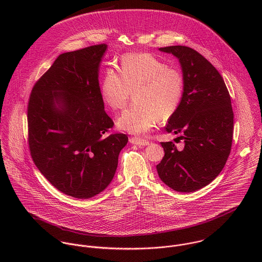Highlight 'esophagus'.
<instances>
[{
    "instance_id": "34e87169",
    "label": "esophagus",
    "mask_w": 262,
    "mask_h": 262,
    "mask_svg": "<svg viewBox=\"0 0 262 262\" xmlns=\"http://www.w3.org/2000/svg\"><path fill=\"white\" fill-rule=\"evenodd\" d=\"M129 141H130V143L138 145V146H145V145L149 144V142L147 140L142 139V138H138V137H131L129 139Z\"/></svg>"
}]
</instances>
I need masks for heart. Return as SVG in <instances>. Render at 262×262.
I'll use <instances>...</instances> for the list:
<instances>
[{"instance_id":"obj_1","label":"heart","mask_w":262,"mask_h":262,"mask_svg":"<svg viewBox=\"0 0 262 262\" xmlns=\"http://www.w3.org/2000/svg\"><path fill=\"white\" fill-rule=\"evenodd\" d=\"M119 73L105 71L100 93L105 104L118 111L133 92L134 102L117 120L120 129L142 135L178 111L185 93V76L178 68L149 53H130L121 58Z\"/></svg>"}]
</instances>
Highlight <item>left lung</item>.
Instances as JSON below:
<instances>
[{"label":"left lung","mask_w":262,"mask_h":262,"mask_svg":"<svg viewBox=\"0 0 262 262\" xmlns=\"http://www.w3.org/2000/svg\"><path fill=\"white\" fill-rule=\"evenodd\" d=\"M159 50L179 58L185 76L182 103L165 127L168 133L183 135L185 148L179 151L172 142H161L164 156L156 169L166 186L190 192L213 182L229 157L234 119L231 98L219 72L194 49L176 45Z\"/></svg>","instance_id":"obj_1"}]
</instances>
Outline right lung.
Listing matches in <instances>:
<instances>
[{"label": "right lung", "instance_id": "right-lung-1", "mask_svg": "<svg viewBox=\"0 0 262 262\" xmlns=\"http://www.w3.org/2000/svg\"><path fill=\"white\" fill-rule=\"evenodd\" d=\"M106 44L60 54L34 84L28 102V142L32 159L61 192L90 199L112 182L123 133L105 112L99 68Z\"/></svg>", "mask_w": 262, "mask_h": 262}]
</instances>
